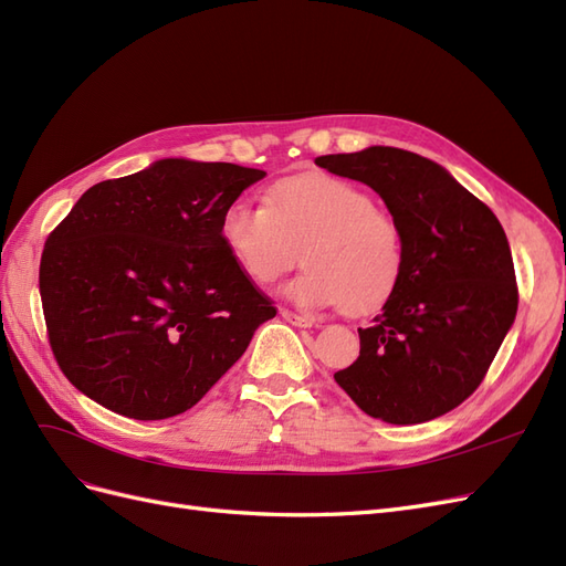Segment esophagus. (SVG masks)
Here are the masks:
<instances>
[{
    "label": "esophagus",
    "instance_id": "34e87169",
    "mask_svg": "<svg viewBox=\"0 0 566 566\" xmlns=\"http://www.w3.org/2000/svg\"><path fill=\"white\" fill-rule=\"evenodd\" d=\"M281 316H283L290 325H297V328H314V325H316V318H314V316L297 314V312H290V310H281Z\"/></svg>",
    "mask_w": 566,
    "mask_h": 566
}]
</instances>
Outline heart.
I'll list each match as a JSON object with an SVG mask.
<instances>
[{
	"mask_svg": "<svg viewBox=\"0 0 566 566\" xmlns=\"http://www.w3.org/2000/svg\"><path fill=\"white\" fill-rule=\"evenodd\" d=\"M221 238L238 266L262 285L293 269L302 250L306 266L285 293L310 310H380L406 264L403 233L391 212L375 205L364 186L321 172L281 179L264 205L231 202Z\"/></svg>",
	"mask_w": 566,
	"mask_h": 566,
	"instance_id": "b5f03b06",
	"label": "heart"
}]
</instances>
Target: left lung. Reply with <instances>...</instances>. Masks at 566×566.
I'll list each match as a JSON object with an SVG mask.
<instances>
[{"label": "left lung", "instance_id": "8db88e82", "mask_svg": "<svg viewBox=\"0 0 566 566\" xmlns=\"http://www.w3.org/2000/svg\"><path fill=\"white\" fill-rule=\"evenodd\" d=\"M316 165L380 193L406 250L397 290L370 328H358L361 352L335 382L364 413L391 424L449 413L482 385L517 314L501 221L418 153L370 146Z\"/></svg>", "mask_w": 566, "mask_h": 566}]
</instances>
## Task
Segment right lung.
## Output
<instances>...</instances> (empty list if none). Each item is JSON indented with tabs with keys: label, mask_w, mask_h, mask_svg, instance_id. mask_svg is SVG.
I'll use <instances>...</instances> for the list:
<instances>
[{
	"label": "right lung",
	"mask_w": 566,
	"mask_h": 566,
	"mask_svg": "<svg viewBox=\"0 0 566 566\" xmlns=\"http://www.w3.org/2000/svg\"><path fill=\"white\" fill-rule=\"evenodd\" d=\"M266 172L169 158L92 186L49 233L51 352L82 394L134 420L196 406L276 306L238 266L221 217Z\"/></svg>",
	"instance_id": "right-lung-1"
}]
</instances>
